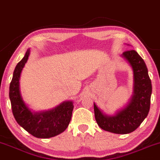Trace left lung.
<instances>
[{
  "instance_id": "8db88e82",
  "label": "left lung",
  "mask_w": 160,
  "mask_h": 160,
  "mask_svg": "<svg viewBox=\"0 0 160 160\" xmlns=\"http://www.w3.org/2000/svg\"><path fill=\"white\" fill-rule=\"evenodd\" d=\"M132 66L134 74V94L129 104L115 116L103 115L94 103L95 120L106 131L127 134L136 130L149 112L152 93L151 80L143 59L134 50L123 53Z\"/></svg>"
}]
</instances>
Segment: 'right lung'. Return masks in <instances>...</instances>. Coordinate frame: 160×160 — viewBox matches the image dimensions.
I'll list each match as a JSON object with an SVG mask.
<instances>
[{
	"label": "right lung",
	"mask_w": 160,
	"mask_h": 160,
	"mask_svg": "<svg viewBox=\"0 0 160 160\" xmlns=\"http://www.w3.org/2000/svg\"><path fill=\"white\" fill-rule=\"evenodd\" d=\"M29 54L30 50H28L24 58L17 64L9 85V95L12 114L17 123L32 136L40 138L53 137L68 128L74 105L72 101H66L52 110L40 113L30 112L22 101L19 90L20 74Z\"/></svg>",
	"instance_id": "right-lung-1"
}]
</instances>
